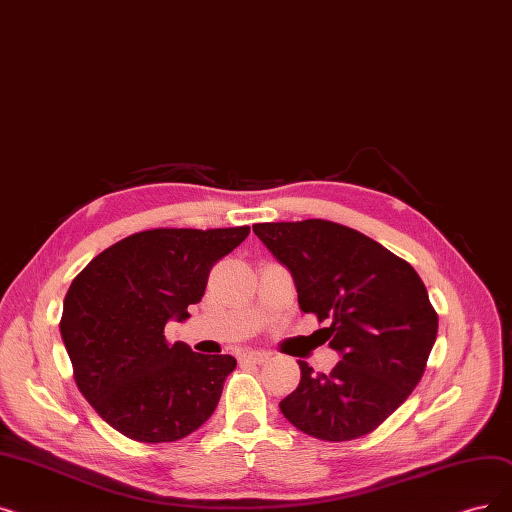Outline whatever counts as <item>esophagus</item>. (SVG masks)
Listing matches in <instances>:
<instances>
[{
    "label": "esophagus",
    "mask_w": 512,
    "mask_h": 512,
    "mask_svg": "<svg viewBox=\"0 0 512 512\" xmlns=\"http://www.w3.org/2000/svg\"><path fill=\"white\" fill-rule=\"evenodd\" d=\"M242 362H253V364H263L270 360V353L265 351H253V349H247L242 355H240Z\"/></svg>",
    "instance_id": "34e87169"
}]
</instances>
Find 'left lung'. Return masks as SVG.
I'll return each mask as SVG.
<instances>
[{
  "label": "left lung",
  "instance_id": "1",
  "mask_svg": "<svg viewBox=\"0 0 512 512\" xmlns=\"http://www.w3.org/2000/svg\"><path fill=\"white\" fill-rule=\"evenodd\" d=\"M253 232L291 270L303 314L330 320L322 330L341 353L326 374L299 362L301 383L280 412L322 441L372 433L425 374L437 337L425 284L406 259L335 221H272Z\"/></svg>",
  "mask_w": 512,
  "mask_h": 512
}]
</instances>
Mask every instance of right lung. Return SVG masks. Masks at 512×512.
<instances>
[{"mask_svg":"<svg viewBox=\"0 0 512 512\" xmlns=\"http://www.w3.org/2000/svg\"><path fill=\"white\" fill-rule=\"evenodd\" d=\"M249 232V226L136 232L96 255L71 282L60 335L75 383L121 435L177 441L215 412L236 360L171 345L165 324L188 318L213 265Z\"/></svg>","mask_w":512,"mask_h":512,"instance_id":"add662e5","label":"right lung"}]
</instances>
